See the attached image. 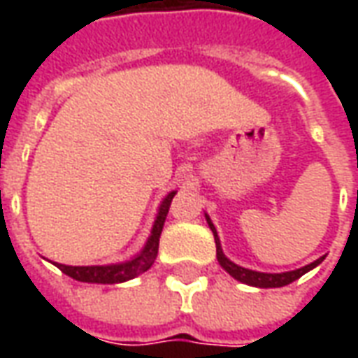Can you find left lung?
Here are the masks:
<instances>
[{
  "label": "left lung",
  "mask_w": 358,
  "mask_h": 358,
  "mask_svg": "<svg viewBox=\"0 0 358 358\" xmlns=\"http://www.w3.org/2000/svg\"><path fill=\"white\" fill-rule=\"evenodd\" d=\"M205 218H207V224H209V228L213 230V236H215L218 263H220V266H222L230 276L236 278V280L241 282V284L253 285V287H282V285H287V284H292V282H295L297 278H301L303 274H307L308 270H313L315 266H318V264L324 261V257H320V259H316L315 263L307 264V266H303V268L289 270V272H280V274H270V272H257V270L243 268V266H240V264L232 263V261L222 253L217 228H215V224L210 222L209 215H205Z\"/></svg>",
  "instance_id": "obj_1"
}]
</instances>
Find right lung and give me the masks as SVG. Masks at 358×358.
<instances>
[{"instance_id": "right-lung-1", "label": "right lung", "mask_w": 358, "mask_h": 358, "mask_svg": "<svg viewBox=\"0 0 358 358\" xmlns=\"http://www.w3.org/2000/svg\"><path fill=\"white\" fill-rule=\"evenodd\" d=\"M174 195H176V192H171L164 197L161 207H159V213H157L153 228H151V236L145 241L143 249L138 255L132 257L130 261L117 264H103V266H69V264L59 263H55V266L61 272H65L66 276L73 278V280L88 282V284H120V282L132 280V278L148 272L151 268V264L155 263L157 253H159V238H161V232H163L164 218L169 215Z\"/></svg>"}]
</instances>
